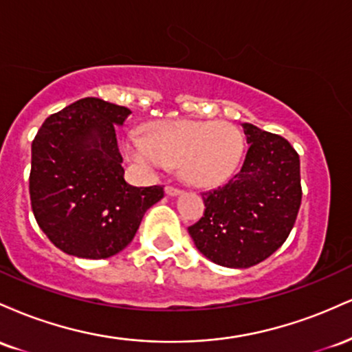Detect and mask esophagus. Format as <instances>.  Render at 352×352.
Here are the masks:
<instances>
[{"label":"esophagus","instance_id":"obj_1","mask_svg":"<svg viewBox=\"0 0 352 352\" xmlns=\"http://www.w3.org/2000/svg\"><path fill=\"white\" fill-rule=\"evenodd\" d=\"M165 193H167L168 197H179V195H182V190L175 188V187H165Z\"/></svg>","mask_w":352,"mask_h":352}]
</instances>
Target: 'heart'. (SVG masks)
Segmentation results:
<instances>
[{"label":"heart","mask_w":352,"mask_h":352,"mask_svg":"<svg viewBox=\"0 0 352 352\" xmlns=\"http://www.w3.org/2000/svg\"><path fill=\"white\" fill-rule=\"evenodd\" d=\"M124 155L145 175L179 165L182 179L201 188L225 184L243 155V137L230 122L173 119L145 127L124 140Z\"/></svg>","instance_id":"heart-1"}]
</instances>
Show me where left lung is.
Here are the masks:
<instances>
[{
    "mask_svg": "<svg viewBox=\"0 0 352 352\" xmlns=\"http://www.w3.org/2000/svg\"><path fill=\"white\" fill-rule=\"evenodd\" d=\"M250 145L241 170L204 193L205 213L188 228L213 263L250 268L285 243L301 205L300 155L281 135L241 124Z\"/></svg>",
    "mask_w": 352,
    "mask_h": 352,
    "instance_id": "1",
    "label": "left lung"
}]
</instances>
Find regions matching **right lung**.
Here are the masks:
<instances>
[{
	"label": "right lung",
	"instance_id": "add662e5",
	"mask_svg": "<svg viewBox=\"0 0 352 352\" xmlns=\"http://www.w3.org/2000/svg\"><path fill=\"white\" fill-rule=\"evenodd\" d=\"M131 109L84 98L44 120L31 145L30 195L39 228L60 252L114 256L134 240L164 188L124 179L116 129Z\"/></svg>",
	"mask_w": 352,
	"mask_h": 352
}]
</instances>
